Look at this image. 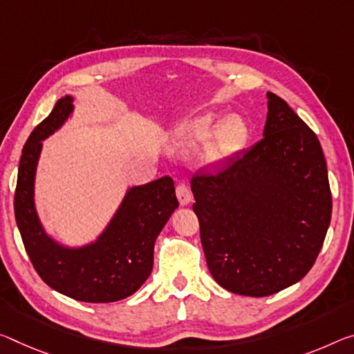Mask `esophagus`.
Segmentation results:
<instances>
[{
    "label": "esophagus",
    "mask_w": 354,
    "mask_h": 354,
    "mask_svg": "<svg viewBox=\"0 0 354 354\" xmlns=\"http://www.w3.org/2000/svg\"><path fill=\"white\" fill-rule=\"evenodd\" d=\"M176 197H178L179 205L181 206H187L190 201H192V194H190V190L186 184H179V186L176 187Z\"/></svg>",
    "instance_id": "1"
}]
</instances>
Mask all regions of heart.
<instances>
[{
    "mask_svg": "<svg viewBox=\"0 0 354 354\" xmlns=\"http://www.w3.org/2000/svg\"><path fill=\"white\" fill-rule=\"evenodd\" d=\"M217 113L189 118L179 122L171 132V147L178 151H192L207 140L201 162L206 167H222L244 149L249 140V126L241 115H228L218 122Z\"/></svg>",
    "mask_w": 354,
    "mask_h": 354,
    "instance_id": "obj_1",
    "label": "heart"
}]
</instances>
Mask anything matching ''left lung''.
I'll return each mask as SVG.
<instances>
[{"label":"left lung","mask_w":354,"mask_h":354,"mask_svg":"<svg viewBox=\"0 0 354 354\" xmlns=\"http://www.w3.org/2000/svg\"><path fill=\"white\" fill-rule=\"evenodd\" d=\"M266 97L260 142L217 175L190 181L211 276L254 298L279 293L310 271L333 212L317 136L283 99Z\"/></svg>","instance_id":"obj_1"}]
</instances>
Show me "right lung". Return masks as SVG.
<instances>
[{
  "instance_id": "1",
  "label": "right lung",
  "mask_w": 354,
  "mask_h": 354,
  "mask_svg": "<svg viewBox=\"0 0 354 354\" xmlns=\"http://www.w3.org/2000/svg\"><path fill=\"white\" fill-rule=\"evenodd\" d=\"M74 113V97H61L31 132L21 151L15 189V221L26 254L50 288L83 302L124 299L147 282L154 263V243L178 207L175 183L164 176L127 187L110 222L91 243L67 245L47 233L37 214L35 184L42 142Z\"/></svg>"
}]
</instances>
